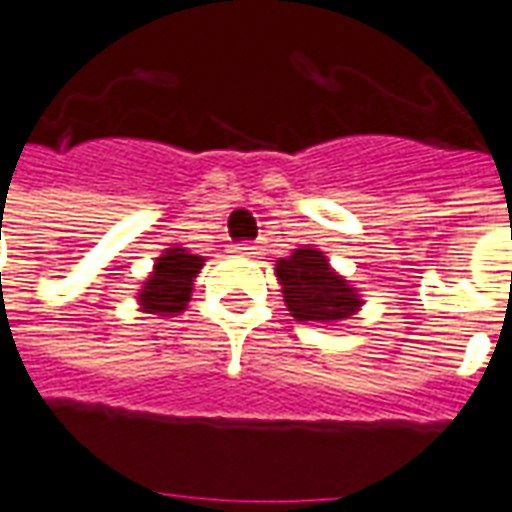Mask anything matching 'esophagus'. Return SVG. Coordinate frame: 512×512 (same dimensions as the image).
I'll return each mask as SVG.
<instances>
[{"instance_id":"34e87169","label":"esophagus","mask_w":512,"mask_h":512,"mask_svg":"<svg viewBox=\"0 0 512 512\" xmlns=\"http://www.w3.org/2000/svg\"><path fill=\"white\" fill-rule=\"evenodd\" d=\"M236 253L253 256V253H259V245H253V242H239V245H236Z\"/></svg>"}]
</instances>
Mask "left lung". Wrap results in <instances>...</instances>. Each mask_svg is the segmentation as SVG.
Listing matches in <instances>:
<instances>
[{"label": "left lung", "mask_w": 512, "mask_h": 512, "mask_svg": "<svg viewBox=\"0 0 512 512\" xmlns=\"http://www.w3.org/2000/svg\"><path fill=\"white\" fill-rule=\"evenodd\" d=\"M276 276L284 287V301L301 323H337L359 309L357 290L329 267V259L317 248H298L290 259L276 264Z\"/></svg>", "instance_id": "left-lung-1"}]
</instances>
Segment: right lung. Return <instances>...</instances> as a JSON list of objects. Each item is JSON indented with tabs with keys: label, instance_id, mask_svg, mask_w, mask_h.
<instances>
[{
	"label": "right lung",
	"instance_id": "1",
	"mask_svg": "<svg viewBox=\"0 0 512 512\" xmlns=\"http://www.w3.org/2000/svg\"><path fill=\"white\" fill-rule=\"evenodd\" d=\"M203 259L183 248H169L153 267V276L144 284V312H181L192 295V278L200 273Z\"/></svg>",
	"mask_w": 512,
	"mask_h": 512
}]
</instances>
